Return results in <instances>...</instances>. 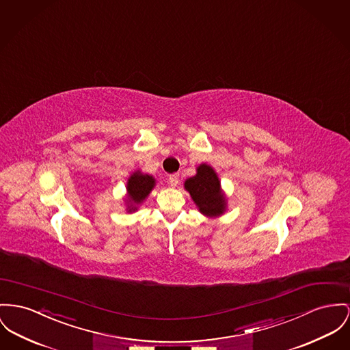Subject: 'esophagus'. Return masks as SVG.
Wrapping results in <instances>:
<instances>
[{
  "label": "esophagus",
  "mask_w": 350,
  "mask_h": 350,
  "mask_svg": "<svg viewBox=\"0 0 350 350\" xmlns=\"http://www.w3.org/2000/svg\"><path fill=\"white\" fill-rule=\"evenodd\" d=\"M179 183V174H172L168 176V185L171 187H176Z\"/></svg>",
  "instance_id": "esophagus-1"
}]
</instances>
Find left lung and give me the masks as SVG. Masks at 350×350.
I'll return each instance as SVG.
<instances>
[{
    "instance_id": "obj_1",
    "label": "left lung",
    "mask_w": 350,
    "mask_h": 350,
    "mask_svg": "<svg viewBox=\"0 0 350 350\" xmlns=\"http://www.w3.org/2000/svg\"><path fill=\"white\" fill-rule=\"evenodd\" d=\"M185 187L202 213L216 216L224 212L226 200L220 192V182L210 165H199L198 174L187 179Z\"/></svg>"
}]
</instances>
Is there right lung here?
Wrapping results in <instances>:
<instances>
[{
  "instance_id": "obj_1",
  "label": "right lung",
  "mask_w": 350,
  "mask_h": 350,
  "mask_svg": "<svg viewBox=\"0 0 350 350\" xmlns=\"http://www.w3.org/2000/svg\"><path fill=\"white\" fill-rule=\"evenodd\" d=\"M155 186V180L152 176L150 175H143V174H134L127 183V191H129V200L139 204L144 198L150 193V191L152 189V187ZM135 211V207L130 206V210Z\"/></svg>"
}]
</instances>
